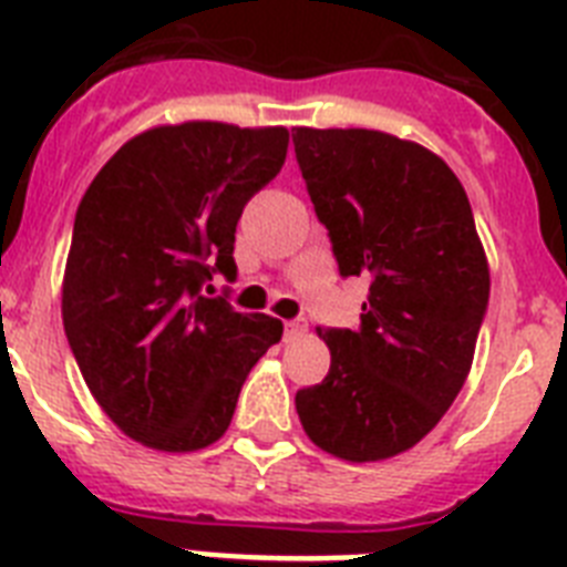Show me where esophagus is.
Masks as SVG:
<instances>
[{
	"label": "esophagus",
	"mask_w": 567,
	"mask_h": 567,
	"mask_svg": "<svg viewBox=\"0 0 567 567\" xmlns=\"http://www.w3.org/2000/svg\"><path fill=\"white\" fill-rule=\"evenodd\" d=\"M306 331H308V322L302 320V317L285 322V340H297V337H302Z\"/></svg>",
	"instance_id": "obj_1"
}]
</instances>
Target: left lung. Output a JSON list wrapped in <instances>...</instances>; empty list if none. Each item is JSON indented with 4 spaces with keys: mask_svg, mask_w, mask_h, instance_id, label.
Masks as SVG:
<instances>
[{
    "mask_svg": "<svg viewBox=\"0 0 567 567\" xmlns=\"http://www.w3.org/2000/svg\"><path fill=\"white\" fill-rule=\"evenodd\" d=\"M293 150L340 274L372 279L360 328L320 331L331 369L297 392L299 421L337 458H392L473 365L489 268L467 193L435 152L386 132L299 126Z\"/></svg>",
    "mask_w": 567,
    "mask_h": 567,
    "instance_id": "left-lung-1",
    "label": "left lung"
}]
</instances>
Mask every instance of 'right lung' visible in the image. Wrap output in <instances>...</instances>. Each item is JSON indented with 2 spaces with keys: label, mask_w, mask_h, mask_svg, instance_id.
Returning <instances> with one entry per match:
<instances>
[{
  "label": "right lung",
  "mask_w": 567,
  "mask_h": 567,
  "mask_svg": "<svg viewBox=\"0 0 567 567\" xmlns=\"http://www.w3.org/2000/svg\"><path fill=\"white\" fill-rule=\"evenodd\" d=\"M285 152V126H155L85 189L65 261V337L100 409L144 446L216 444L256 360L282 340L279 320L202 288L216 274L236 279V225Z\"/></svg>",
  "instance_id": "right-lung-1"
}]
</instances>
